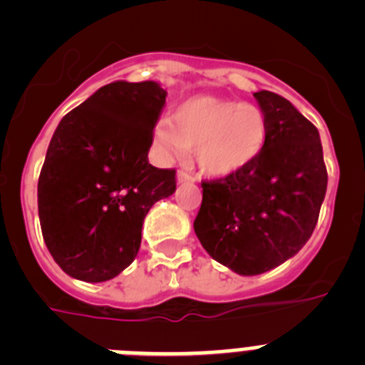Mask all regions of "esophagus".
I'll return each instance as SVG.
<instances>
[{
  "label": "esophagus",
  "mask_w": 365,
  "mask_h": 365,
  "mask_svg": "<svg viewBox=\"0 0 365 365\" xmlns=\"http://www.w3.org/2000/svg\"><path fill=\"white\" fill-rule=\"evenodd\" d=\"M193 175H190L188 172H182V170H180L179 173H177V182H179V185H186V182H193Z\"/></svg>",
  "instance_id": "esophagus-1"
}]
</instances>
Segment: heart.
Returning <instances> with one entry per match:
<instances>
[{
    "mask_svg": "<svg viewBox=\"0 0 365 365\" xmlns=\"http://www.w3.org/2000/svg\"><path fill=\"white\" fill-rule=\"evenodd\" d=\"M155 146L164 159L193 150L202 173L228 177L252 163L267 138L265 113L257 106L219 96H193L175 117L155 128Z\"/></svg>",
    "mask_w": 365,
    "mask_h": 365,
    "instance_id": "1",
    "label": "heart"
}]
</instances>
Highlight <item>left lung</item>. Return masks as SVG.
<instances>
[{"label": "left lung", "mask_w": 365, "mask_h": 365, "mask_svg": "<svg viewBox=\"0 0 365 365\" xmlns=\"http://www.w3.org/2000/svg\"><path fill=\"white\" fill-rule=\"evenodd\" d=\"M267 118L265 144L252 163L202 182L193 230L205 250L241 276L296 256L309 241L327 190L320 133L283 96L254 93Z\"/></svg>", "instance_id": "left-lung-1"}]
</instances>
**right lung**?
I'll return each mask as SVG.
<instances>
[{"instance_id": "1", "label": "right lung", "mask_w": 365, "mask_h": 365, "mask_svg": "<svg viewBox=\"0 0 365 365\" xmlns=\"http://www.w3.org/2000/svg\"><path fill=\"white\" fill-rule=\"evenodd\" d=\"M157 82H118L60 120L38 180L41 234L60 269L89 283L137 257L151 206L175 192V170L148 163L166 104Z\"/></svg>"}]
</instances>
